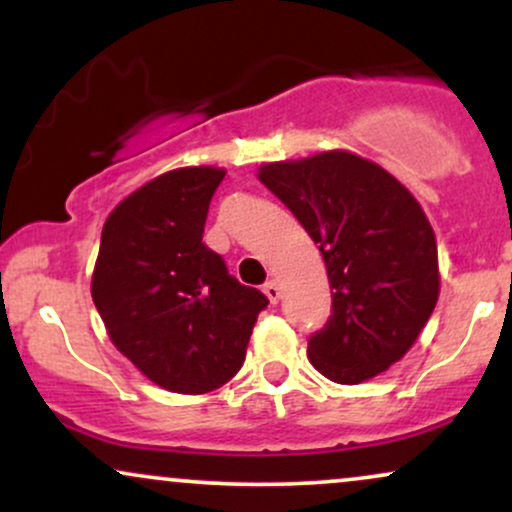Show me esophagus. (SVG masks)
I'll list each match as a JSON object with an SVG mask.
<instances>
[{"label":"esophagus","instance_id":"obj_1","mask_svg":"<svg viewBox=\"0 0 512 512\" xmlns=\"http://www.w3.org/2000/svg\"><path fill=\"white\" fill-rule=\"evenodd\" d=\"M264 293H267V298H269V303H279V298H281V291H279V284H276V281H267V284H264Z\"/></svg>","mask_w":512,"mask_h":512}]
</instances>
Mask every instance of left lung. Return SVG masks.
I'll list each match as a JSON object with an SVG mask.
<instances>
[{
	"mask_svg": "<svg viewBox=\"0 0 512 512\" xmlns=\"http://www.w3.org/2000/svg\"><path fill=\"white\" fill-rule=\"evenodd\" d=\"M257 178L320 245L332 315L308 342L325 378L358 385L397 363L438 303L436 233L395 175L351 151L264 163Z\"/></svg>",
	"mask_w": 512,
	"mask_h": 512,
	"instance_id": "obj_1",
	"label": "left lung"
}]
</instances>
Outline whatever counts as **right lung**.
Listing matches in <instances>:
<instances>
[{"label": "right lung", "mask_w": 512, "mask_h": 512, "mask_svg": "<svg viewBox=\"0 0 512 512\" xmlns=\"http://www.w3.org/2000/svg\"><path fill=\"white\" fill-rule=\"evenodd\" d=\"M226 170L175 168L105 219L91 296L110 342L151 383L204 395L238 373L267 296L228 274L202 243Z\"/></svg>", "instance_id": "right-lung-1"}]
</instances>
